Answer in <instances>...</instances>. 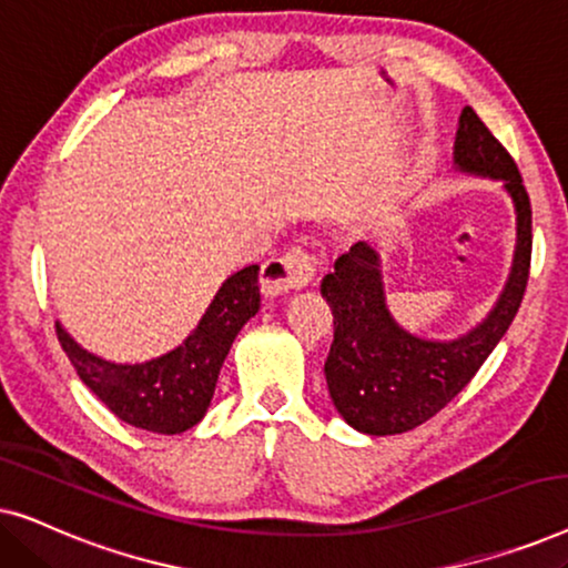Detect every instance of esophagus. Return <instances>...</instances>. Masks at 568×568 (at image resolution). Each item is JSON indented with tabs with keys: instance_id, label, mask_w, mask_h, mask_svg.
Listing matches in <instances>:
<instances>
[{
	"instance_id": "1",
	"label": "esophagus",
	"mask_w": 568,
	"mask_h": 568,
	"mask_svg": "<svg viewBox=\"0 0 568 568\" xmlns=\"http://www.w3.org/2000/svg\"><path fill=\"white\" fill-rule=\"evenodd\" d=\"M315 258L305 247L292 245L278 255V258L263 263V284L271 294H282L292 290H302L313 282Z\"/></svg>"
}]
</instances>
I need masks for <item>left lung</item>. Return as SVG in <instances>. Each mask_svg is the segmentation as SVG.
<instances>
[{
	"label": "left lung",
	"instance_id": "8db88e82",
	"mask_svg": "<svg viewBox=\"0 0 568 568\" xmlns=\"http://www.w3.org/2000/svg\"><path fill=\"white\" fill-rule=\"evenodd\" d=\"M455 165L501 181L515 201L517 251L499 302L478 328L455 341L410 336L385 307L377 253L367 243L338 255L321 294L333 310V344L325 379L333 406L354 429L372 437L403 434L437 416L465 385L515 321L530 278L532 209L517 162L470 105L455 136Z\"/></svg>",
	"mask_w": 568,
	"mask_h": 568
}]
</instances>
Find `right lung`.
Masks as SVG:
<instances>
[{"instance_id":"right-lung-1","label":"right lung","mask_w":568,"mask_h":568,"mask_svg":"<svg viewBox=\"0 0 568 568\" xmlns=\"http://www.w3.org/2000/svg\"><path fill=\"white\" fill-rule=\"evenodd\" d=\"M258 307V266H245L222 284L196 331L160 359L113 364L77 346L59 323L57 336L82 383L121 422L154 434H181L204 418L224 356Z\"/></svg>"}]
</instances>
